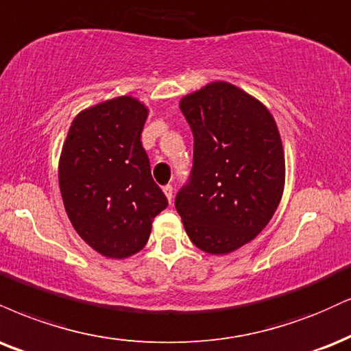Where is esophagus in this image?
Masks as SVG:
<instances>
[{"label":"esophagus","instance_id":"esophagus-1","mask_svg":"<svg viewBox=\"0 0 351 351\" xmlns=\"http://www.w3.org/2000/svg\"><path fill=\"white\" fill-rule=\"evenodd\" d=\"M163 193H165V196H167V199L171 202V199H173V186H171V184H167V186H163Z\"/></svg>","mask_w":351,"mask_h":351}]
</instances>
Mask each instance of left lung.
<instances>
[{
	"label": "left lung",
	"mask_w": 351,
	"mask_h": 351,
	"mask_svg": "<svg viewBox=\"0 0 351 351\" xmlns=\"http://www.w3.org/2000/svg\"><path fill=\"white\" fill-rule=\"evenodd\" d=\"M194 135L193 170L175 206L188 237L210 255L252 242L280 204L285 150L271 112L227 82L180 101Z\"/></svg>",
	"instance_id": "8db88e82"
}]
</instances>
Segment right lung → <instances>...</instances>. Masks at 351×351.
Wrapping results in <instances>:
<instances>
[{"instance_id":"obj_1","label":"right lung","mask_w":351,"mask_h":351,"mask_svg":"<svg viewBox=\"0 0 351 351\" xmlns=\"http://www.w3.org/2000/svg\"><path fill=\"white\" fill-rule=\"evenodd\" d=\"M147 116L132 96L103 101L75 117L62 147L63 206L80 237L108 258L141 252L168 206L141 142Z\"/></svg>"}]
</instances>
